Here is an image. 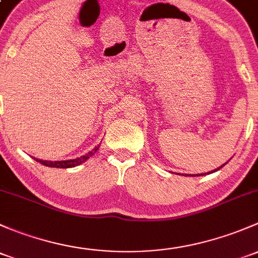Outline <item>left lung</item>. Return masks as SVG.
<instances>
[{
    "label": "left lung",
    "mask_w": 258,
    "mask_h": 258,
    "mask_svg": "<svg viewBox=\"0 0 258 258\" xmlns=\"http://www.w3.org/2000/svg\"><path fill=\"white\" fill-rule=\"evenodd\" d=\"M226 163H227V162H226ZM226 163H225V164H226ZM225 164H224V165H225ZM224 165H221V167H219L218 169H215V170H211V172H209V174H210V173H213V172H216V170H219V169H220V168L224 167ZM197 175H204V174H197Z\"/></svg>",
    "instance_id": "left-lung-1"
}]
</instances>
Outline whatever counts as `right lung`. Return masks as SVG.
I'll use <instances>...</instances> for the list:
<instances>
[{
	"label": "right lung",
	"mask_w": 258,
	"mask_h": 258,
	"mask_svg": "<svg viewBox=\"0 0 258 258\" xmlns=\"http://www.w3.org/2000/svg\"><path fill=\"white\" fill-rule=\"evenodd\" d=\"M100 145L97 146V147H95L93 151H90L89 153H86L85 156H81L79 158H75V159H69V161H42V159H38V158H34L37 162H39V163H42L43 165H47V167H51V168H72V167H77V165H79L81 163H84L85 161H88L90 157L94 156V153L99 150Z\"/></svg>",
	"instance_id": "add662e5"
}]
</instances>
